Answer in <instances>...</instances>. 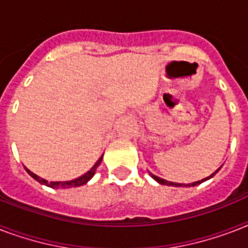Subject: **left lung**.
Listing matches in <instances>:
<instances>
[{
  "label": "left lung",
  "mask_w": 248,
  "mask_h": 248,
  "mask_svg": "<svg viewBox=\"0 0 248 248\" xmlns=\"http://www.w3.org/2000/svg\"><path fill=\"white\" fill-rule=\"evenodd\" d=\"M220 169H221V167H219V169L216 170L214 173H211L210 176L204 177V179H202V180H198V181H194V183H190V184H180V183H172V181H167V180H165V179H161V177L155 176V175H153V173H151V172H149V173H151V176L153 177V179H155L157 183H159V184H162V185H169V186H196V185L201 184V183H203V181L208 180V179H211V177L214 176V175H215V173L217 172Z\"/></svg>",
  "instance_id": "1"
}]
</instances>
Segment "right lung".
Wrapping results in <instances>:
<instances>
[{"label": "right lung", "instance_id": "right-lung-1", "mask_svg": "<svg viewBox=\"0 0 248 248\" xmlns=\"http://www.w3.org/2000/svg\"><path fill=\"white\" fill-rule=\"evenodd\" d=\"M101 159H103V155H101L100 158L97 159V162L95 163V165L91 167V170H89L87 172L83 173L82 176L77 177V179H73V180H68V181H47L46 179H42V177H40L38 175H36V173H33L31 170H28L27 167H25V170H27V172L31 175V176L34 179V180H37L40 184H44L46 185V186H50V188H54V189H65V188H73V186H81V185H85L87 181L91 179V177L95 175V172H96V169L99 167V165L101 163Z\"/></svg>", "mask_w": 248, "mask_h": 248}]
</instances>
